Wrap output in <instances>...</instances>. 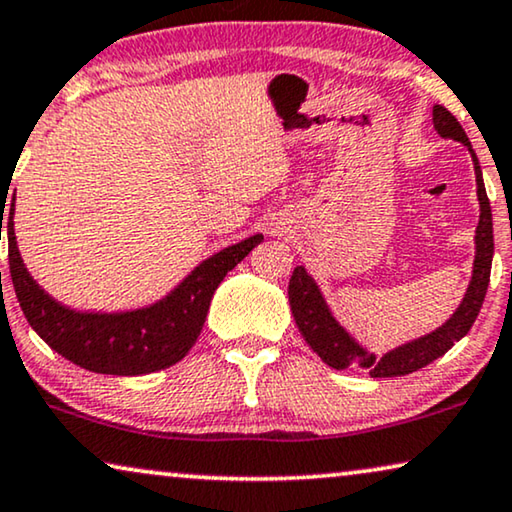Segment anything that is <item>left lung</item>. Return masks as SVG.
Returning a JSON list of instances; mask_svg holds the SVG:
<instances>
[{"mask_svg": "<svg viewBox=\"0 0 512 512\" xmlns=\"http://www.w3.org/2000/svg\"><path fill=\"white\" fill-rule=\"evenodd\" d=\"M431 122L434 129L443 139H452L464 143L469 148L473 169H475V185H478V201H480V220L475 227V259H473V273L471 283L466 287V294L457 311L443 322L441 327L429 331L413 341L401 343L399 348L385 352L383 357H376L373 352L364 348L355 336L345 329L341 322L334 318L331 308L327 306L325 297H322L320 285L308 273L304 266H297L290 278V306L294 322L311 345L313 352H318L322 362L329 364L331 369H348V366H357V369H366L371 378H397L408 376L422 366L434 362V359L443 357L459 338L469 334L475 318H478L482 301H485L487 285H489V271H492V255H494V232H492V208H489V199L485 192V183H482V169L475 150L471 146L469 136L459 125L455 115H452L445 106H434L431 111Z\"/></svg>", "mask_w": 512, "mask_h": 512, "instance_id": "obj_1", "label": "left lung"}]
</instances>
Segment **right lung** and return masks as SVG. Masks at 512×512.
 <instances>
[{"mask_svg":"<svg viewBox=\"0 0 512 512\" xmlns=\"http://www.w3.org/2000/svg\"><path fill=\"white\" fill-rule=\"evenodd\" d=\"M13 206L9 208L6 225L9 266L27 322L64 359L106 376H143L181 362L204 327L213 292L227 273L264 239L262 234H255L222 248L220 253L194 266L167 297L150 306L120 313L74 311L41 290L27 271L13 232Z\"/></svg>","mask_w":512,"mask_h":512,"instance_id":"obj_1","label":"right lung"}]
</instances>
